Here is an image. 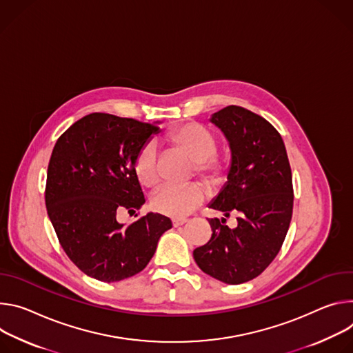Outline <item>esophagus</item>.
Instances as JSON below:
<instances>
[{"mask_svg":"<svg viewBox=\"0 0 353 353\" xmlns=\"http://www.w3.org/2000/svg\"><path fill=\"white\" fill-rule=\"evenodd\" d=\"M186 221H188L186 219H175V220H172V225L179 227V225H183Z\"/></svg>","mask_w":353,"mask_h":353,"instance_id":"obj_1","label":"esophagus"}]
</instances>
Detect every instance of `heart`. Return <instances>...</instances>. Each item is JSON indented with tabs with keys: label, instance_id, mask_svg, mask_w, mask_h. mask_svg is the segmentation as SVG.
<instances>
[{
	"label": "heart",
	"instance_id": "obj_1",
	"mask_svg": "<svg viewBox=\"0 0 353 353\" xmlns=\"http://www.w3.org/2000/svg\"><path fill=\"white\" fill-rule=\"evenodd\" d=\"M167 140L182 148L193 161H196V172L210 186L220 185L228 172V161L220 159L216 136L203 125L188 122L174 128ZM159 152L154 141L145 143L136 155L133 171L144 188H152L159 182ZM206 198V190L201 183L188 186H163L151 198V206L164 216L181 219L199 208Z\"/></svg>",
	"mask_w": 353,
	"mask_h": 353
}]
</instances>
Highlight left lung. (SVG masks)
Returning <instances> with one entry per match:
<instances>
[{"instance_id": "obj_1", "label": "left lung", "mask_w": 353, "mask_h": 353, "mask_svg": "<svg viewBox=\"0 0 353 353\" xmlns=\"http://www.w3.org/2000/svg\"><path fill=\"white\" fill-rule=\"evenodd\" d=\"M228 141L227 182L210 209L238 214L237 228L210 219L212 239L193 251L198 266L227 285L252 281L275 259L293 213L292 170L282 136L259 114L230 105L212 114Z\"/></svg>"}]
</instances>
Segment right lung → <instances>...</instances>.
Listing matches in <instances>:
<instances>
[{"instance_id": "1", "label": "right lung", "mask_w": 353, "mask_h": 353, "mask_svg": "<svg viewBox=\"0 0 353 353\" xmlns=\"http://www.w3.org/2000/svg\"><path fill=\"white\" fill-rule=\"evenodd\" d=\"M159 123L90 113L53 148L45 193L49 219L68 258L101 282L141 272L172 227L159 213H147L130 225L116 220L119 210L134 213L145 202L133 165L140 148L159 133Z\"/></svg>"}]
</instances>
